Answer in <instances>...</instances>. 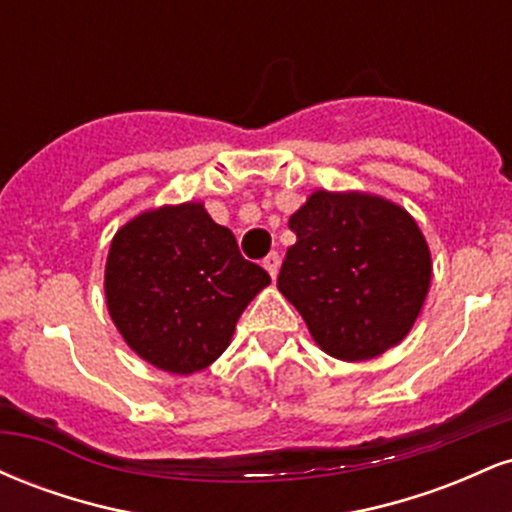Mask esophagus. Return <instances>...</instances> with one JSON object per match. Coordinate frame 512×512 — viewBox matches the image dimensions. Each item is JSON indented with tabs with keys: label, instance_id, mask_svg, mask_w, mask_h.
Wrapping results in <instances>:
<instances>
[{
	"label": "esophagus",
	"instance_id": "esophagus-1",
	"mask_svg": "<svg viewBox=\"0 0 512 512\" xmlns=\"http://www.w3.org/2000/svg\"><path fill=\"white\" fill-rule=\"evenodd\" d=\"M264 269H267L269 272V276H272V279H276V274H279V267H281V257L276 255V252H272V255H267L264 257Z\"/></svg>",
	"mask_w": 512,
	"mask_h": 512
}]
</instances>
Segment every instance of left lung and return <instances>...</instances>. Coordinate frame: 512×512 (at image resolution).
I'll return each mask as SVG.
<instances>
[{"label":"left lung","instance_id":"1","mask_svg":"<svg viewBox=\"0 0 512 512\" xmlns=\"http://www.w3.org/2000/svg\"><path fill=\"white\" fill-rule=\"evenodd\" d=\"M279 291L325 354L356 363L385 354L414 327L431 286V250L397 202L315 190L291 214Z\"/></svg>","mask_w":512,"mask_h":512}]
</instances>
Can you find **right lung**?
<instances>
[{"label": "right lung", "instance_id": "obj_1", "mask_svg": "<svg viewBox=\"0 0 512 512\" xmlns=\"http://www.w3.org/2000/svg\"><path fill=\"white\" fill-rule=\"evenodd\" d=\"M204 202L163 204L110 240L105 303L129 349L158 370L192 375L231 344L238 317L269 286Z\"/></svg>", "mask_w": 512, "mask_h": 512}]
</instances>
